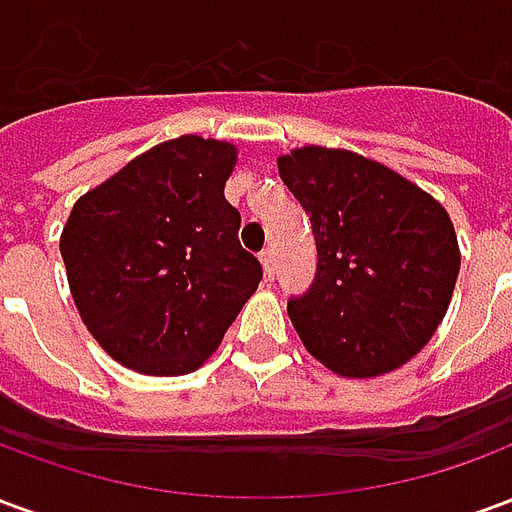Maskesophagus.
<instances>
[{
  "label": "esophagus",
  "instance_id": "obj_1",
  "mask_svg": "<svg viewBox=\"0 0 512 512\" xmlns=\"http://www.w3.org/2000/svg\"><path fill=\"white\" fill-rule=\"evenodd\" d=\"M260 263H263V271H266V277H274V268H277V257H274V249H263L260 252Z\"/></svg>",
  "mask_w": 512,
  "mask_h": 512
}]
</instances>
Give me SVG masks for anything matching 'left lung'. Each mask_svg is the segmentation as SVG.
Returning a JSON list of instances; mask_svg holds the SVG:
<instances>
[{"instance_id": "obj_1", "label": "left lung", "mask_w": 512, "mask_h": 512, "mask_svg": "<svg viewBox=\"0 0 512 512\" xmlns=\"http://www.w3.org/2000/svg\"><path fill=\"white\" fill-rule=\"evenodd\" d=\"M277 167L318 246L310 290L288 301L304 348L345 378L403 367L450 307L461 268L450 213L395 169L343 147H296Z\"/></svg>"}]
</instances>
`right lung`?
I'll use <instances>...</instances> for the list:
<instances>
[{
    "mask_svg": "<svg viewBox=\"0 0 512 512\" xmlns=\"http://www.w3.org/2000/svg\"><path fill=\"white\" fill-rule=\"evenodd\" d=\"M238 147L183 134L76 200L60 252L87 332L120 365L186 376L219 348L263 268L224 200Z\"/></svg>",
    "mask_w": 512,
    "mask_h": 512,
    "instance_id": "obj_1",
    "label": "right lung"
}]
</instances>
